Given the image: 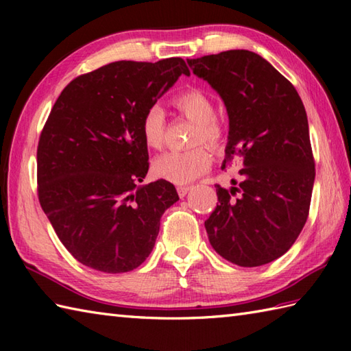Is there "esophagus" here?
I'll return each instance as SVG.
<instances>
[{
    "label": "esophagus",
    "mask_w": 351,
    "mask_h": 351,
    "mask_svg": "<svg viewBox=\"0 0 351 351\" xmlns=\"http://www.w3.org/2000/svg\"><path fill=\"white\" fill-rule=\"evenodd\" d=\"M176 190H178V195H180V197H185L187 196V193L191 190V187H189V185H184V187L182 185H180Z\"/></svg>",
    "instance_id": "esophagus-1"
}]
</instances>
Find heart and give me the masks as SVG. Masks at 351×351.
Masks as SVG:
<instances>
[{
    "label": "heart",
    "instance_id": "obj_1",
    "mask_svg": "<svg viewBox=\"0 0 351 351\" xmlns=\"http://www.w3.org/2000/svg\"><path fill=\"white\" fill-rule=\"evenodd\" d=\"M176 107L187 116L190 121L197 123V131L193 143H205L213 149H217L221 143L223 132L219 122L215 121V108L208 96L193 88L180 93L175 98ZM164 131H166V113L158 104L149 107L141 119V136L145 143L158 149L162 145ZM211 166V155L204 147H195L190 151H171L160 155L154 161V175L160 180L169 181L176 185L190 184Z\"/></svg>",
    "mask_w": 351,
    "mask_h": 351
}]
</instances>
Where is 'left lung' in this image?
Masks as SVG:
<instances>
[{
  "label": "left lung",
  "instance_id": "1",
  "mask_svg": "<svg viewBox=\"0 0 351 351\" xmlns=\"http://www.w3.org/2000/svg\"><path fill=\"white\" fill-rule=\"evenodd\" d=\"M225 102L228 145L221 169L241 182L217 185L219 205L205 229L229 263L259 267L288 252L306 223L315 180L306 110L294 86L247 49L187 60Z\"/></svg>",
  "mask_w": 351,
  "mask_h": 351
}]
</instances>
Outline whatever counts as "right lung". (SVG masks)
<instances>
[{
  "mask_svg": "<svg viewBox=\"0 0 351 351\" xmlns=\"http://www.w3.org/2000/svg\"><path fill=\"white\" fill-rule=\"evenodd\" d=\"M180 57L114 62L63 88L37 146L43 213L71 255L104 273H126L151 255L173 184L143 182L149 169L141 119L181 75Z\"/></svg>",
  "mask_w": 351,
  "mask_h": 351,
  "instance_id": "add662e5",
  "label": "right lung"
}]
</instances>
